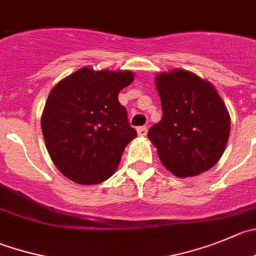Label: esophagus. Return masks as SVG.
I'll return each instance as SVG.
<instances>
[{
    "instance_id": "34e87169",
    "label": "esophagus",
    "mask_w": 256,
    "mask_h": 256,
    "mask_svg": "<svg viewBox=\"0 0 256 256\" xmlns=\"http://www.w3.org/2000/svg\"><path fill=\"white\" fill-rule=\"evenodd\" d=\"M137 132H138V136H140V137H144V136L147 134V132H148V128L146 126H138Z\"/></svg>"
}]
</instances>
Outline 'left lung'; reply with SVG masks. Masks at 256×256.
I'll use <instances>...</instances> for the list:
<instances>
[{"label": "left lung", "instance_id": "1", "mask_svg": "<svg viewBox=\"0 0 256 256\" xmlns=\"http://www.w3.org/2000/svg\"><path fill=\"white\" fill-rule=\"evenodd\" d=\"M162 119L148 138L163 166L177 177L202 174L220 160L230 134V116L215 88L186 70L157 76Z\"/></svg>", "mask_w": 256, "mask_h": 256}]
</instances>
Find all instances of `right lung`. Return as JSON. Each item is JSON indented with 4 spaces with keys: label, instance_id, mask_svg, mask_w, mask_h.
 <instances>
[{
    "label": "right lung",
    "instance_id": "1",
    "mask_svg": "<svg viewBox=\"0 0 256 256\" xmlns=\"http://www.w3.org/2000/svg\"><path fill=\"white\" fill-rule=\"evenodd\" d=\"M132 82L130 72L82 68L52 88L41 126L51 160L68 178L96 184L116 172L126 146L137 137L118 100Z\"/></svg>",
    "mask_w": 256,
    "mask_h": 256
}]
</instances>
